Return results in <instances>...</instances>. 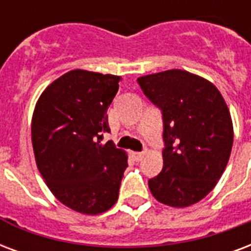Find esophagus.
Returning <instances> with one entry per match:
<instances>
[{
  "mask_svg": "<svg viewBox=\"0 0 251 251\" xmlns=\"http://www.w3.org/2000/svg\"><path fill=\"white\" fill-rule=\"evenodd\" d=\"M130 155H131V158H133L135 162H139V160L142 159L143 152H138V151H131V152H130Z\"/></svg>",
  "mask_w": 251,
  "mask_h": 251,
  "instance_id": "1",
  "label": "esophagus"
}]
</instances>
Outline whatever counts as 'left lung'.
I'll list each match as a JSON object with an SVG mask.
<instances>
[{
    "mask_svg": "<svg viewBox=\"0 0 251 251\" xmlns=\"http://www.w3.org/2000/svg\"><path fill=\"white\" fill-rule=\"evenodd\" d=\"M137 80L163 113V168L149 188L164 205H194L215 188L229 162L234 137L229 108L215 84L188 71Z\"/></svg>",
    "mask_w": 251,
    "mask_h": 251,
    "instance_id": "8db88e82",
    "label": "left lung"
}]
</instances>
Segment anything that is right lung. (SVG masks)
<instances>
[{
	"mask_svg": "<svg viewBox=\"0 0 251 251\" xmlns=\"http://www.w3.org/2000/svg\"><path fill=\"white\" fill-rule=\"evenodd\" d=\"M121 80L72 70L42 92L32 113L36 167L53 196L81 215L104 213L118 200L127 154L101 139Z\"/></svg>",
	"mask_w": 251,
	"mask_h": 251,
	"instance_id": "right-lung-1",
	"label": "right lung"
}]
</instances>
